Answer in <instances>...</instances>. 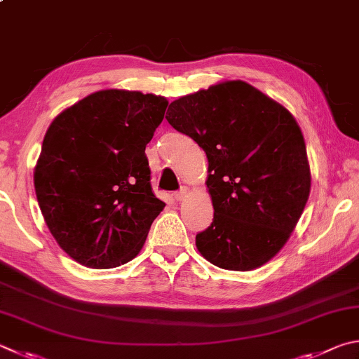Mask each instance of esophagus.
Returning a JSON list of instances; mask_svg holds the SVG:
<instances>
[{"label":"esophagus","instance_id":"1","mask_svg":"<svg viewBox=\"0 0 359 359\" xmlns=\"http://www.w3.org/2000/svg\"><path fill=\"white\" fill-rule=\"evenodd\" d=\"M188 194H190V188H188V187H182L180 190L174 194V198L177 199V201H184V199L188 196Z\"/></svg>","mask_w":359,"mask_h":359}]
</instances>
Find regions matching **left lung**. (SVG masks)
I'll use <instances>...</instances> for the list:
<instances>
[{
	"instance_id": "left-lung-1",
	"label": "left lung",
	"mask_w": 359,
	"mask_h": 359,
	"mask_svg": "<svg viewBox=\"0 0 359 359\" xmlns=\"http://www.w3.org/2000/svg\"><path fill=\"white\" fill-rule=\"evenodd\" d=\"M166 119L204 149L213 221L198 251L224 270L250 271L287 242L311 191L302 130L287 109L245 81L184 95Z\"/></svg>"
}]
</instances>
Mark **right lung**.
<instances>
[{"mask_svg":"<svg viewBox=\"0 0 359 359\" xmlns=\"http://www.w3.org/2000/svg\"><path fill=\"white\" fill-rule=\"evenodd\" d=\"M168 100L105 89L51 122L34 169L51 236L78 264L114 269L138 256L165 207L151 187L146 146Z\"/></svg>","mask_w":359,"mask_h":359,"instance_id":"add662e5","label":"right lung"}]
</instances>
